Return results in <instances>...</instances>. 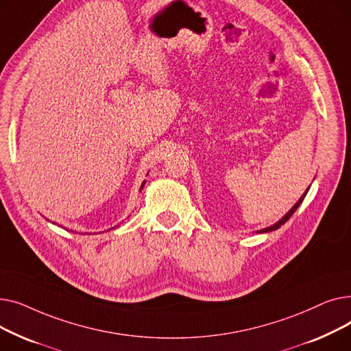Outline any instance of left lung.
Wrapping results in <instances>:
<instances>
[{"label": "left lung", "mask_w": 351, "mask_h": 351, "mask_svg": "<svg viewBox=\"0 0 351 351\" xmlns=\"http://www.w3.org/2000/svg\"><path fill=\"white\" fill-rule=\"evenodd\" d=\"M308 189H310V188H307V189H306V192H304V193L300 196V199H299V200L296 202V204H294V206H293V208H291V209H290V210H289V212H287V213H286V215H285V216H283V217L279 220V222H276L274 225H271V226H269V228H265V229L257 230V233H267V232L278 230V229H279L282 225H285V223L287 222V220L291 217V215H293L294 212H296V210H298V208L302 205V202H303V199L306 197V195H307Z\"/></svg>", "instance_id": "8db88e82"}]
</instances>
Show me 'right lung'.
I'll return each mask as SVG.
<instances>
[{"mask_svg": "<svg viewBox=\"0 0 351 351\" xmlns=\"http://www.w3.org/2000/svg\"><path fill=\"white\" fill-rule=\"evenodd\" d=\"M145 183H146V180H143V182H142V185H141V192H142V189H143V186H145ZM52 223H53V222H52ZM58 226H60V225H58ZM115 228H117V226H115ZM115 228H112V229H115ZM64 229H65V228H64ZM66 230H68V229H66ZM71 232L73 233V230H71Z\"/></svg>", "mask_w": 351, "mask_h": 351, "instance_id": "add662e5", "label": "right lung"}]
</instances>
